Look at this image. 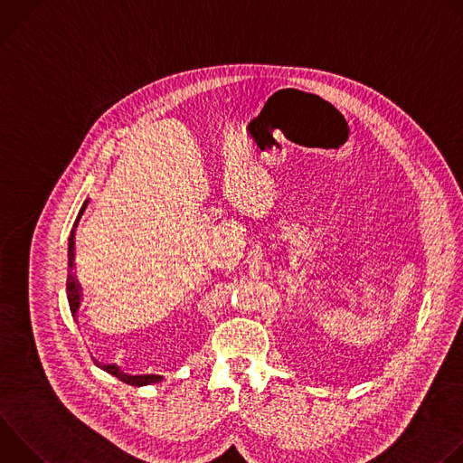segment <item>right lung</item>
Wrapping results in <instances>:
<instances>
[{"mask_svg":"<svg viewBox=\"0 0 463 463\" xmlns=\"http://www.w3.org/2000/svg\"><path fill=\"white\" fill-rule=\"evenodd\" d=\"M88 203L82 205L79 216H77V222L71 229V234H70V245H68V284H65V289H68V300H70V307H71V315L75 317L79 307H80V286L79 282L75 280V275H73V266H75V232H77V227H79V222L86 211ZM108 373L118 377L120 381L131 384V386H145V384H152V383H157L159 381V375H128V373H122L115 364H104L102 366ZM163 379V377H161Z\"/></svg>","mask_w":463,"mask_h":463,"instance_id":"right-lung-1","label":"right lung"}]
</instances>
